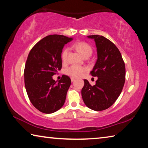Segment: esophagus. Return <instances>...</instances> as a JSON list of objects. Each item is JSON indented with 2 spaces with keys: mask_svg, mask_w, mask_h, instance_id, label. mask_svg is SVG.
<instances>
[{
  "mask_svg": "<svg viewBox=\"0 0 148 148\" xmlns=\"http://www.w3.org/2000/svg\"><path fill=\"white\" fill-rule=\"evenodd\" d=\"M75 79H76V78H74V77H71V81L73 82L75 81Z\"/></svg>",
  "mask_w": 148,
  "mask_h": 148,
  "instance_id": "34e87169",
  "label": "esophagus"
}]
</instances>
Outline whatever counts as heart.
Returning a JSON list of instances; mask_svg holds the SVG:
<instances>
[{"mask_svg": "<svg viewBox=\"0 0 148 148\" xmlns=\"http://www.w3.org/2000/svg\"><path fill=\"white\" fill-rule=\"evenodd\" d=\"M74 47L77 50V51L79 52V53L83 57L86 56L90 57L91 56L92 51V48L88 44L86 43V42H77V43L74 44ZM68 48L64 49L63 51H62L61 59L62 61H66V60L67 59V56H68ZM85 71H86L85 68L81 66H78V65H72V66H69L68 69H66L65 73L71 77H77L81 76V75L85 72Z\"/></svg>", "mask_w": 148, "mask_h": 148, "instance_id": "1", "label": "heart"}]
</instances>
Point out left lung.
Here are the masks:
<instances>
[{
	"mask_svg": "<svg viewBox=\"0 0 148 148\" xmlns=\"http://www.w3.org/2000/svg\"><path fill=\"white\" fill-rule=\"evenodd\" d=\"M97 47V60L91 71L98 77L92 86L84 79L82 96L85 104L95 111L108 108L118 98L125 81V66L121 54L114 43L100 35H91Z\"/></svg>",
	"mask_w": 148,
	"mask_h": 148,
	"instance_id": "1",
	"label": "left lung"
}]
</instances>
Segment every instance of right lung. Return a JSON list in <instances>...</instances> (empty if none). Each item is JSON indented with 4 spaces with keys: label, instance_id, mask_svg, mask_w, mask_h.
<instances>
[{
    "label": "right lung",
    "instance_id": "1",
    "mask_svg": "<svg viewBox=\"0 0 148 148\" xmlns=\"http://www.w3.org/2000/svg\"><path fill=\"white\" fill-rule=\"evenodd\" d=\"M72 40L63 35H49L35 44L27 57L25 86L30 101L42 113H53L64 104L71 79L62 75L57 82L52 76L61 71L62 49Z\"/></svg>",
    "mask_w": 148,
    "mask_h": 148
}]
</instances>
